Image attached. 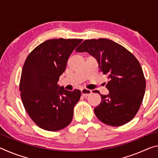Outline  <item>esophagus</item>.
Returning <instances> with one entry per match:
<instances>
[{
    "label": "esophagus",
    "instance_id": "34e87169",
    "mask_svg": "<svg viewBox=\"0 0 158 158\" xmlns=\"http://www.w3.org/2000/svg\"><path fill=\"white\" fill-rule=\"evenodd\" d=\"M81 94L82 95H84V97H87V96L90 95V94L92 93V91L89 89H83L81 90Z\"/></svg>",
    "mask_w": 158,
    "mask_h": 158
}]
</instances>
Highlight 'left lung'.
<instances>
[{"instance_id": "obj_1", "label": "left lung", "mask_w": 158, "mask_h": 158, "mask_svg": "<svg viewBox=\"0 0 158 158\" xmlns=\"http://www.w3.org/2000/svg\"><path fill=\"white\" fill-rule=\"evenodd\" d=\"M88 52L98 60L100 70L107 74V95L94 109L98 118L111 126L130 122L139 109L146 89V79L139 62L132 53L109 39L85 40L76 49Z\"/></svg>"}]
</instances>
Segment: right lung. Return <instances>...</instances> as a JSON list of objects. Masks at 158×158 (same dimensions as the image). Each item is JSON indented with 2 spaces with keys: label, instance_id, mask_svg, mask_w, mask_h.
Returning <instances> with one entry per match:
<instances>
[{
  "label": "right lung",
  "instance_id": "1",
  "mask_svg": "<svg viewBox=\"0 0 158 158\" xmlns=\"http://www.w3.org/2000/svg\"><path fill=\"white\" fill-rule=\"evenodd\" d=\"M81 39H52L29 53L19 83L23 105L29 116L42 129L56 132L70 123L81 91H68L57 84L67 62Z\"/></svg>",
  "mask_w": 158,
  "mask_h": 158
}]
</instances>
